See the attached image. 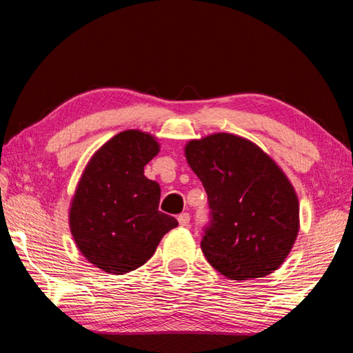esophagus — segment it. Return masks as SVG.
<instances>
[{
    "label": "esophagus",
    "mask_w": 353,
    "mask_h": 353,
    "mask_svg": "<svg viewBox=\"0 0 353 353\" xmlns=\"http://www.w3.org/2000/svg\"><path fill=\"white\" fill-rule=\"evenodd\" d=\"M177 220H179V224H181V226H188L191 216H190L188 212H183V214L177 216Z\"/></svg>",
    "instance_id": "esophagus-1"
}]
</instances>
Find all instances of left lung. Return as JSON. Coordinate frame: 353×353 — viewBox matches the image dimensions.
<instances>
[{
    "instance_id": "1",
    "label": "left lung",
    "mask_w": 353,
    "mask_h": 353,
    "mask_svg": "<svg viewBox=\"0 0 353 353\" xmlns=\"http://www.w3.org/2000/svg\"><path fill=\"white\" fill-rule=\"evenodd\" d=\"M185 153L208 196L200 245L209 264L234 281L273 273L299 232L297 196L281 168L229 133L191 141Z\"/></svg>"
}]
</instances>
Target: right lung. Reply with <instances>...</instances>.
I'll list each match as a JSON object with an SVG mask.
<instances>
[{
	"label": "right lung",
	"mask_w": 353,
	"mask_h": 353,
	"mask_svg": "<svg viewBox=\"0 0 353 353\" xmlns=\"http://www.w3.org/2000/svg\"><path fill=\"white\" fill-rule=\"evenodd\" d=\"M157 153L154 138L125 130L94 154L81 176L70 212L71 234L83 256L104 272L124 274L145 264L179 224L159 211L161 186L144 176Z\"/></svg>",
	"instance_id": "1"
}]
</instances>
